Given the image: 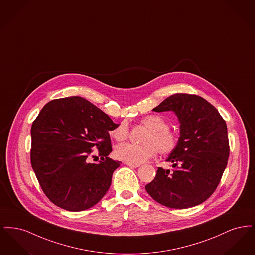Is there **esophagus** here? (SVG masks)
Wrapping results in <instances>:
<instances>
[{"mask_svg":"<svg viewBox=\"0 0 255 255\" xmlns=\"http://www.w3.org/2000/svg\"><path fill=\"white\" fill-rule=\"evenodd\" d=\"M126 165L128 166H131V167H134V168H137L140 166V164H136V163H132V162H129V161H125L124 162Z\"/></svg>","mask_w":255,"mask_h":255,"instance_id":"obj_1","label":"esophagus"}]
</instances>
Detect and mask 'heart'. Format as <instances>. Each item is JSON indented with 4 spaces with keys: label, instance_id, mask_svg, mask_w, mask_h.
I'll return each mask as SVG.
<instances>
[{
    "label": "heart",
    "instance_id": "b5f03b06",
    "mask_svg": "<svg viewBox=\"0 0 255 255\" xmlns=\"http://www.w3.org/2000/svg\"><path fill=\"white\" fill-rule=\"evenodd\" d=\"M141 123L150 129L143 139L145 144L124 143L119 145L115 150L117 158L139 164L156 157L158 149L160 154L169 155L177 148L179 143L178 134L168 129L169 124L165 119L158 115H150L142 119ZM110 134L117 141L125 140L129 135L128 123L121 122L110 132Z\"/></svg>",
    "mask_w": 255,
    "mask_h": 255
}]
</instances>
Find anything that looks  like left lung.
I'll use <instances>...</instances> for the list:
<instances>
[{
  "label": "left lung",
  "instance_id": "left-lung-1",
  "mask_svg": "<svg viewBox=\"0 0 255 255\" xmlns=\"http://www.w3.org/2000/svg\"><path fill=\"white\" fill-rule=\"evenodd\" d=\"M154 112L173 111L180 122V138L167 161L145 185L156 202L171 208H188L207 200L218 186L230 156L228 128L218 110L205 98L175 94Z\"/></svg>",
  "mask_w": 255,
  "mask_h": 255
}]
</instances>
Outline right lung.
<instances>
[{"label":"right lung","mask_w":255,"mask_h":255,"mask_svg":"<svg viewBox=\"0 0 255 255\" xmlns=\"http://www.w3.org/2000/svg\"><path fill=\"white\" fill-rule=\"evenodd\" d=\"M117 125L83 97L53 99L43 107L31 126L30 161L51 203L82 211L106 194L122 163L108 157L109 132ZM93 147L102 158L98 164L88 162Z\"/></svg>","instance_id":"obj_1"}]
</instances>
